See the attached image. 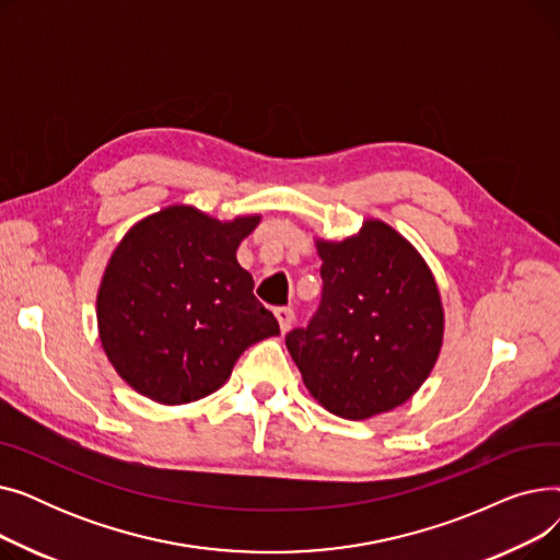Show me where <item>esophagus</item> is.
<instances>
[{"mask_svg":"<svg viewBox=\"0 0 560 560\" xmlns=\"http://www.w3.org/2000/svg\"><path fill=\"white\" fill-rule=\"evenodd\" d=\"M277 319H279V327H281V334H285L290 327H292V319H295V311L288 308V306H281L275 311Z\"/></svg>","mask_w":560,"mask_h":560,"instance_id":"34e87169","label":"esophagus"}]
</instances>
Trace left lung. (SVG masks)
<instances>
[{
	"label": "left lung",
	"instance_id": "8db88e82",
	"mask_svg": "<svg viewBox=\"0 0 560 560\" xmlns=\"http://www.w3.org/2000/svg\"><path fill=\"white\" fill-rule=\"evenodd\" d=\"M322 300L285 347L329 413L368 420L413 397L443 347L445 313L424 258L381 220L317 241Z\"/></svg>",
	"mask_w": 560,
	"mask_h": 560
}]
</instances>
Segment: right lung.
<instances>
[{
    "mask_svg": "<svg viewBox=\"0 0 560 560\" xmlns=\"http://www.w3.org/2000/svg\"><path fill=\"white\" fill-rule=\"evenodd\" d=\"M258 222L167 206L115 247L97 325L110 365L136 393L167 406L197 401L224 384L249 345L279 334L235 258Z\"/></svg>",
    "mask_w": 560,
    "mask_h": 560,
    "instance_id": "obj_1",
    "label": "right lung"
}]
</instances>
